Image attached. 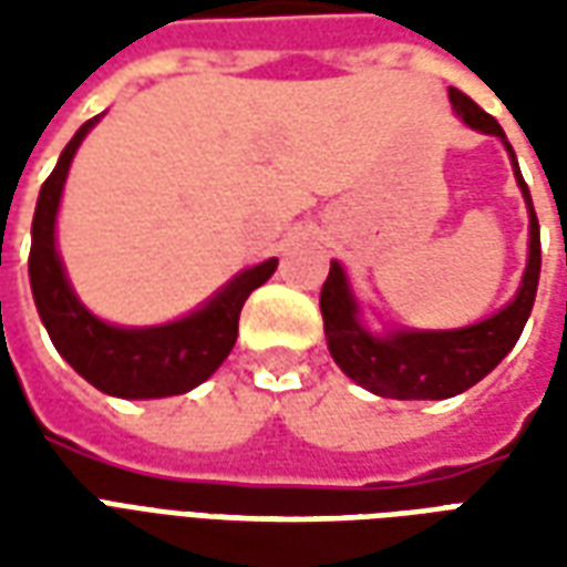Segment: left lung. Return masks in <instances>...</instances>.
<instances>
[{
  "label": "left lung",
  "mask_w": 567,
  "mask_h": 567,
  "mask_svg": "<svg viewBox=\"0 0 567 567\" xmlns=\"http://www.w3.org/2000/svg\"><path fill=\"white\" fill-rule=\"evenodd\" d=\"M450 103L467 127L480 130L486 136H498L511 154L513 175L528 209V264L511 303L492 312L488 319L474 321L467 328H452V331L385 328L377 333L361 319V303L349 285L346 270L337 260H331V272L321 285L319 300L331 358L361 389L380 398H394V401L455 398L476 385L486 373H492L501 364V358L519 340L535 307L537 279H540V227H537L532 194L523 182L511 142L498 121L486 115L471 96L450 87Z\"/></svg>",
  "instance_id": "1"
}]
</instances>
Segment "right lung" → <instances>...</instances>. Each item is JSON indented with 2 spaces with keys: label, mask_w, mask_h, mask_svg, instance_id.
I'll return each mask as SVG.
<instances>
[{
  "label": "right lung",
  "mask_w": 567,
  "mask_h": 567,
  "mask_svg": "<svg viewBox=\"0 0 567 567\" xmlns=\"http://www.w3.org/2000/svg\"><path fill=\"white\" fill-rule=\"evenodd\" d=\"M100 117L103 115L81 124L60 154L54 173L48 175L39 190L30 248L32 300L56 352L93 389L127 401L185 394L209 380L221 368L224 358L230 355L243 303L276 272L279 258L236 272L221 291H215L185 319L151 328H121L93 316L72 291L63 258L56 251V212L72 157Z\"/></svg>",
  "instance_id": "obj_1"
}]
</instances>
